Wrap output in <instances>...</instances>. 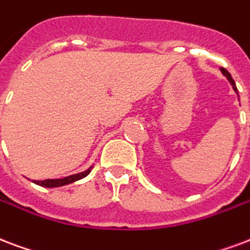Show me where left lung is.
I'll return each mask as SVG.
<instances>
[{"instance_id":"left-lung-1","label":"left lung","mask_w":250,"mask_h":250,"mask_svg":"<svg viewBox=\"0 0 250 250\" xmlns=\"http://www.w3.org/2000/svg\"><path fill=\"white\" fill-rule=\"evenodd\" d=\"M220 70H222V73L224 74V76H226L227 79H228V81L231 83V85H232V86H233V90H235L236 93H239V91H237V87H236L235 81H233V79H232V76H231V74H229V72H228V70H227V69H224V68H220Z\"/></svg>"}]
</instances>
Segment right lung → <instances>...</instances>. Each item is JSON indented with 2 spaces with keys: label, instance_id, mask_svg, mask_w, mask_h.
<instances>
[{
  "label": "right lung",
  "instance_id": "1",
  "mask_svg": "<svg viewBox=\"0 0 250 250\" xmlns=\"http://www.w3.org/2000/svg\"><path fill=\"white\" fill-rule=\"evenodd\" d=\"M91 171L90 169L83 171V173H79V174H73V176L65 177V178H60V180H44V181H34L36 185H41V186H44V188H59V186H64V185L72 184L74 181H79L83 177H86L89 173Z\"/></svg>",
  "mask_w": 250,
  "mask_h": 250
}]
</instances>
